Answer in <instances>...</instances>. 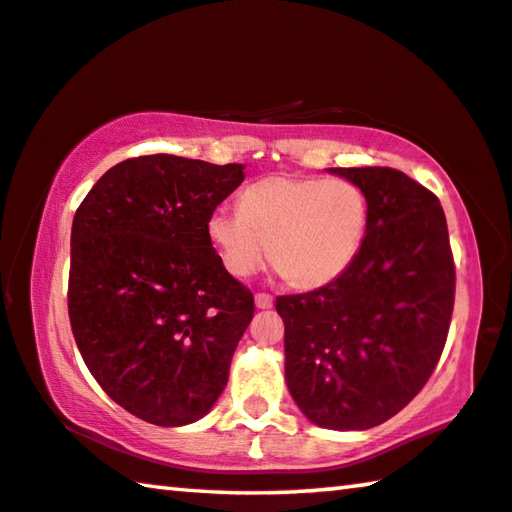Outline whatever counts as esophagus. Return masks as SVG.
Segmentation results:
<instances>
[{
    "label": "esophagus",
    "mask_w": 512,
    "mask_h": 512,
    "mask_svg": "<svg viewBox=\"0 0 512 512\" xmlns=\"http://www.w3.org/2000/svg\"><path fill=\"white\" fill-rule=\"evenodd\" d=\"M255 305L259 307V310H269V307H273V296H269V294H255Z\"/></svg>",
    "instance_id": "34e87169"
}]
</instances>
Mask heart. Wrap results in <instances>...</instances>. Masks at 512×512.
Here are the masks:
<instances>
[{
    "mask_svg": "<svg viewBox=\"0 0 512 512\" xmlns=\"http://www.w3.org/2000/svg\"><path fill=\"white\" fill-rule=\"evenodd\" d=\"M367 225L369 200L355 182L271 175L243 191L241 209L216 207L207 239L232 278H250L269 255L291 285L316 289L351 266Z\"/></svg>",
    "mask_w": 512,
    "mask_h": 512,
    "instance_id": "b5f03b06",
    "label": "heart"
}]
</instances>
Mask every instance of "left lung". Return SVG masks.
<instances>
[{"instance_id": "8db88e82", "label": "left lung", "mask_w": 512, "mask_h": 512, "mask_svg": "<svg viewBox=\"0 0 512 512\" xmlns=\"http://www.w3.org/2000/svg\"><path fill=\"white\" fill-rule=\"evenodd\" d=\"M364 191L369 225L351 266L307 294L278 296L285 378L312 424L367 431L401 412L444 351L456 298L444 209L394 168H328Z\"/></svg>"}]
</instances>
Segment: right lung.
Listing matches in <instances>:
<instances>
[{
	"label": "right lung",
	"instance_id": "right-lung-1",
	"mask_svg": "<svg viewBox=\"0 0 512 512\" xmlns=\"http://www.w3.org/2000/svg\"><path fill=\"white\" fill-rule=\"evenodd\" d=\"M241 164L148 154L109 168L72 221L68 314L88 371L154 426L205 417L255 314L207 239Z\"/></svg>",
	"mask_w": 512,
	"mask_h": 512
}]
</instances>
